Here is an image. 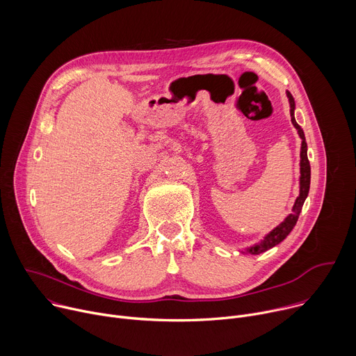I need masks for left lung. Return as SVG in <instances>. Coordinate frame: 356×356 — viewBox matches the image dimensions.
<instances>
[{
    "instance_id": "8db88e82",
    "label": "left lung",
    "mask_w": 356,
    "mask_h": 356,
    "mask_svg": "<svg viewBox=\"0 0 356 356\" xmlns=\"http://www.w3.org/2000/svg\"><path fill=\"white\" fill-rule=\"evenodd\" d=\"M286 94H287L289 104H290L291 124L294 125V128L297 129L298 136L301 138V149H300V194H298V197L294 201V206L291 209V214H289L284 218L283 222H280L276 228H273L269 234H266L265 238L261 242L246 248V252L250 253V255H258V253H262V252L276 246L277 243H280L291 232V229L294 228V225H296V222L298 220V216L301 213L302 204H304V201H306V198L309 195V190H310L312 169H310V162H309V158H307L306 136H304V132H302L301 127L296 122V118H294V108H296L294 98H293V95L289 91H286Z\"/></svg>"
}]
</instances>
